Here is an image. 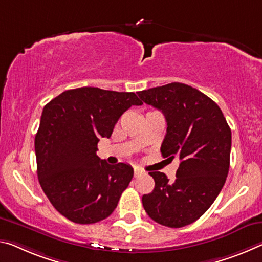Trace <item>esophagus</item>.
Returning a JSON list of instances; mask_svg holds the SVG:
<instances>
[{
    "mask_svg": "<svg viewBox=\"0 0 262 262\" xmlns=\"http://www.w3.org/2000/svg\"><path fill=\"white\" fill-rule=\"evenodd\" d=\"M143 171L140 168H134V177H139L140 175H142Z\"/></svg>",
    "mask_w": 262,
    "mask_h": 262,
    "instance_id": "obj_1",
    "label": "esophagus"
}]
</instances>
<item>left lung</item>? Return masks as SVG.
<instances>
[{
  "instance_id": "left-lung-1",
  "label": "left lung",
  "mask_w": 262,
  "mask_h": 262,
  "mask_svg": "<svg viewBox=\"0 0 262 262\" xmlns=\"http://www.w3.org/2000/svg\"><path fill=\"white\" fill-rule=\"evenodd\" d=\"M138 94L167 120L162 155L181 160L173 182L163 172H149L155 188L142 196L143 207L161 225L186 226L206 212L225 184L231 129L217 103L189 85L171 82Z\"/></svg>"
}]
</instances>
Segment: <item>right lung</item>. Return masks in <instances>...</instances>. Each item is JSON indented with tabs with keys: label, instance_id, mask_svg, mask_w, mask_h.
<instances>
[{
	"label": "right lung",
	"instance_id": "1",
	"mask_svg": "<svg viewBox=\"0 0 262 262\" xmlns=\"http://www.w3.org/2000/svg\"><path fill=\"white\" fill-rule=\"evenodd\" d=\"M142 103L133 92L79 87L44 106L35 138L37 175L53 207L69 221L98 223L118 206L134 170L101 160L98 142L111 138L129 107Z\"/></svg>",
	"mask_w": 262,
	"mask_h": 262
}]
</instances>
